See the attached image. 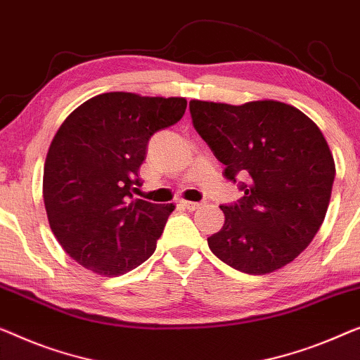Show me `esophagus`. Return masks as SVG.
I'll list each match as a JSON object with an SVG mask.
<instances>
[{"mask_svg": "<svg viewBox=\"0 0 360 360\" xmlns=\"http://www.w3.org/2000/svg\"><path fill=\"white\" fill-rule=\"evenodd\" d=\"M180 205L185 207V210H188V211H195V210H198V207L201 206V202H196V201H186V200H184V201H180Z\"/></svg>", "mask_w": 360, "mask_h": 360, "instance_id": "obj_1", "label": "esophagus"}]
</instances>
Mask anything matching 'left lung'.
<instances>
[{
    "label": "left lung",
    "instance_id": "8db88e82",
    "mask_svg": "<svg viewBox=\"0 0 360 360\" xmlns=\"http://www.w3.org/2000/svg\"><path fill=\"white\" fill-rule=\"evenodd\" d=\"M193 127L226 165V179H247L245 196L221 206L224 226L211 252L247 274L274 273L299 257L330 205L335 159L320 128L289 103L242 105L190 101Z\"/></svg>",
    "mask_w": 360,
    "mask_h": 360
}]
</instances>
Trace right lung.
Segmentation results:
<instances>
[{"instance_id": "add662e5", "label": "right lung", "mask_w": 360, "mask_h": 360, "mask_svg": "<svg viewBox=\"0 0 360 360\" xmlns=\"http://www.w3.org/2000/svg\"><path fill=\"white\" fill-rule=\"evenodd\" d=\"M185 108L184 97L105 92L61 123L45 159L44 202L51 232L81 266L115 278L154 253L175 205L131 198L149 138Z\"/></svg>"}]
</instances>
